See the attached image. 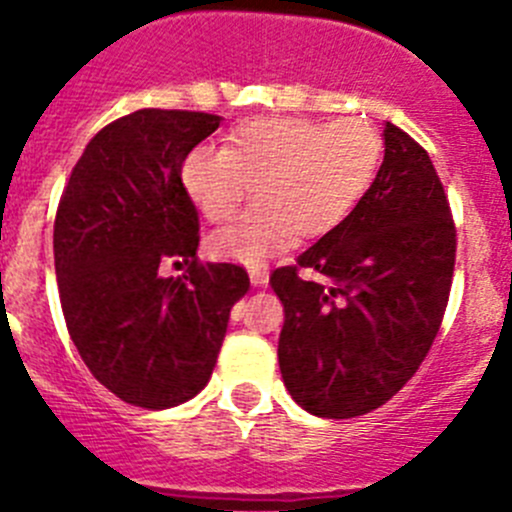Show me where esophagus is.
<instances>
[{"label":"esophagus","instance_id":"esophagus-1","mask_svg":"<svg viewBox=\"0 0 512 512\" xmlns=\"http://www.w3.org/2000/svg\"><path fill=\"white\" fill-rule=\"evenodd\" d=\"M248 277H251L253 287H266V284H269V274L261 269H251V274H248Z\"/></svg>","mask_w":512,"mask_h":512}]
</instances>
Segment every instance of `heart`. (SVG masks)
<instances>
[{
	"instance_id": "1",
	"label": "heart",
	"mask_w": 512,
	"mask_h": 512,
	"mask_svg": "<svg viewBox=\"0 0 512 512\" xmlns=\"http://www.w3.org/2000/svg\"><path fill=\"white\" fill-rule=\"evenodd\" d=\"M382 140L369 122L256 117L228 135L225 151L200 146L182 164L189 200L225 223L246 197L259 202L210 238L212 256L259 266L295 235L320 238L354 210L372 184Z\"/></svg>"
}]
</instances>
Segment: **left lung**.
<instances>
[{
  "instance_id": "left-lung-1",
  "label": "left lung",
  "mask_w": 512,
  "mask_h": 512,
  "mask_svg": "<svg viewBox=\"0 0 512 512\" xmlns=\"http://www.w3.org/2000/svg\"><path fill=\"white\" fill-rule=\"evenodd\" d=\"M384 161L341 223L271 274L284 305L279 369L318 418L395 397L441 328L456 259L443 184L423 148L384 122Z\"/></svg>"
}]
</instances>
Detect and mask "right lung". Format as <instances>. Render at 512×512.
<instances>
[{"label": "right lung", "instance_id": "obj_1", "mask_svg": "<svg viewBox=\"0 0 512 512\" xmlns=\"http://www.w3.org/2000/svg\"><path fill=\"white\" fill-rule=\"evenodd\" d=\"M223 117L138 110L99 130L76 161L53 225L63 318L79 356L120 400L164 410L210 382L243 266L200 264V217L182 164ZM164 263L190 274L164 278Z\"/></svg>", "mask_w": 512, "mask_h": 512}]
</instances>
